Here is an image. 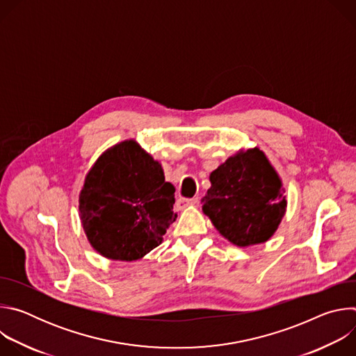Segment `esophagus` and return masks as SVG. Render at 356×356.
Listing matches in <instances>:
<instances>
[{"label": "esophagus", "instance_id": "esophagus-1", "mask_svg": "<svg viewBox=\"0 0 356 356\" xmlns=\"http://www.w3.org/2000/svg\"><path fill=\"white\" fill-rule=\"evenodd\" d=\"M197 202H198V197H193V198H183V197H180V198H177V201H176V207H177L179 210H184V209L188 207V206L197 204Z\"/></svg>", "mask_w": 356, "mask_h": 356}]
</instances>
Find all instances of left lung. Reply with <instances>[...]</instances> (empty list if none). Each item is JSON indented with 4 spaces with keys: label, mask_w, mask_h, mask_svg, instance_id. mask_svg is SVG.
<instances>
[{
    "label": "left lung",
    "mask_w": 356,
    "mask_h": 356,
    "mask_svg": "<svg viewBox=\"0 0 356 356\" xmlns=\"http://www.w3.org/2000/svg\"><path fill=\"white\" fill-rule=\"evenodd\" d=\"M202 213L236 246L266 242L286 213L282 180L259 147L241 150L210 175Z\"/></svg>",
    "instance_id": "obj_1"
}]
</instances>
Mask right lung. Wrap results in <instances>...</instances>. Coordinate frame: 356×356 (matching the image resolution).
<instances>
[{
    "instance_id": "1",
    "label": "right lung",
    "mask_w": 356,
    "mask_h": 356,
    "mask_svg": "<svg viewBox=\"0 0 356 356\" xmlns=\"http://www.w3.org/2000/svg\"><path fill=\"white\" fill-rule=\"evenodd\" d=\"M175 187L134 139L107 149L86 176L79 195L83 229L108 259L132 262L162 243L177 218Z\"/></svg>"
}]
</instances>
